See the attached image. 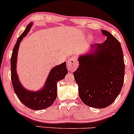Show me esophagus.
I'll use <instances>...</instances> for the list:
<instances>
[{"label":"esophagus","instance_id":"1","mask_svg":"<svg viewBox=\"0 0 134 134\" xmlns=\"http://www.w3.org/2000/svg\"><path fill=\"white\" fill-rule=\"evenodd\" d=\"M78 65H79V63H78L77 59L76 57H74L69 58L68 60H67V67L69 71H75L78 67Z\"/></svg>","mask_w":134,"mask_h":134}]
</instances>
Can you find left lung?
I'll list each match as a JSON object with an SVG mask.
<instances>
[{
	"mask_svg": "<svg viewBox=\"0 0 134 134\" xmlns=\"http://www.w3.org/2000/svg\"><path fill=\"white\" fill-rule=\"evenodd\" d=\"M107 40L91 45L92 52L79 57L74 72L79 95L84 104L104 108L114 102L122 88L125 64L121 44L110 32L101 30Z\"/></svg>",
	"mask_w": 134,
	"mask_h": 134,
	"instance_id": "left-lung-1",
	"label": "left lung"
}]
</instances>
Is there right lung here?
<instances>
[{
    "label": "right lung",
    "mask_w": 134,
    "mask_h": 134,
    "mask_svg": "<svg viewBox=\"0 0 134 134\" xmlns=\"http://www.w3.org/2000/svg\"><path fill=\"white\" fill-rule=\"evenodd\" d=\"M33 23H30L27 26L24 31L18 38L14 47L11 58V80L15 93L22 103L26 107L33 110H40L47 108L52 105L57 98L58 81L65 77L67 74L65 62L55 66L50 70L44 86L38 91H32L26 90L19 81L16 72V63L18 52L21 41L30 31Z\"/></svg>",
    "instance_id": "add662e5"
}]
</instances>
